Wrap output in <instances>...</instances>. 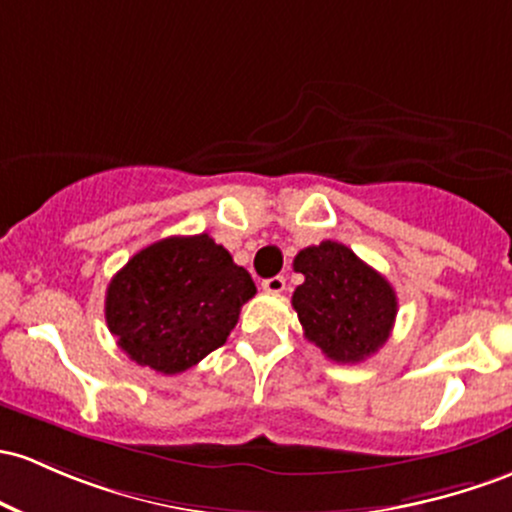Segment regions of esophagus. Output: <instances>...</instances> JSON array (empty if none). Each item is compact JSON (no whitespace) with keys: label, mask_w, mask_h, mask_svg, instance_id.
<instances>
[{"label":"esophagus","mask_w":512,"mask_h":512,"mask_svg":"<svg viewBox=\"0 0 512 512\" xmlns=\"http://www.w3.org/2000/svg\"><path fill=\"white\" fill-rule=\"evenodd\" d=\"M284 286H286V279L279 277V274H277V277H269V279H265V282H262V289L269 291V294H282Z\"/></svg>","instance_id":"34e87169"}]
</instances>
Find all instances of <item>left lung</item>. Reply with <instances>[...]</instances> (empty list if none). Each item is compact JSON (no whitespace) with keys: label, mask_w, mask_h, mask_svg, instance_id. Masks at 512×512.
Listing matches in <instances>:
<instances>
[{"label":"left lung","mask_w":512,"mask_h":512,"mask_svg":"<svg viewBox=\"0 0 512 512\" xmlns=\"http://www.w3.org/2000/svg\"><path fill=\"white\" fill-rule=\"evenodd\" d=\"M303 284L291 306L303 335L333 362L355 364L374 355L389 340L398 299L393 286L362 262L347 245L323 240L294 257Z\"/></svg>","instance_id":"1"}]
</instances>
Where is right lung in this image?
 Returning <instances> with one entry per match:
<instances>
[{
  "instance_id": "right-lung-1",
  "label": "right lung",
  "mask_w": 512,
  "mask_h": 512,
  "mask_svg": "<svg viewBox=\"0 0 512 512\" xmlns=\"http://www.w3.org/2000/svg\"><path fill=\"white\" fill-rule=\"evenodd\" d=\"M255 282L206 233L143 247L106 289V325L133 362L179 374L218 350Z\"/></svg>"
}]
</instances>
